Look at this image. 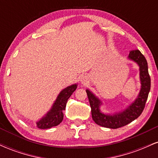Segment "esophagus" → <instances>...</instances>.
<instances>
[{"label": "esophagus", "instance_id": "obj_1", "mask_svg": "<svg viewBox=\"0 0 158 158\" xmlns=\"http://www.w3.org/2000/svg\"><path fill=\"white\" fill-rule=\"evenodd\" d=\"M88 80H89V77H88V76L86 75V74H85V75H82L81 77L80 81H81V83L82 85H86L87 83L89 81Z\"/></svg>", "mask_w": 158, "mask_h": 158}]
</instances>
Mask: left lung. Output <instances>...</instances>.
I'll return each mask as SVG.
<instances>
[{
    "mask_svg": "<svg viewBox=\"0 0 158 158\" xmlns=\"http://www.w3.org/2000/svg\"><path fill=\"white\" fill-rule=\"evenodd\" d=\"M128 58L139 65L141 88L137 99L126 109L112 115L103 114L99 109L102 102L91 91L86 90L91 108L92 118L99 126L114 129L120 128L137 119L144 109L151 88V79L148 71L147 61L139 50H131Z\"/></svg>",
    "mask_w": 158,
    "mask_h": 158,
    "instance_id": "8db88e82",
    "label": "left lung"
}]
</instances>
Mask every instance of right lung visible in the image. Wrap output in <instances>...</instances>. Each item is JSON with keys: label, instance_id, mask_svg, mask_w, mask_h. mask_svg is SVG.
Here are the masks:
<instances>
[{"label": "right lung", "instance_id": "right-lung-1", "mask_svg": "<svg viewBox=\"0 0 158 158\" xmlns=\"http://www.w3.org/2000/svg\"><path fill=\"white\" fill-rule=\"evenodd\" d=\"M77 88V85L74 84L61 90L52 105L51 109L45 114L44 117L36 123L38 128L40 129H48L60 124L63 120V110H65L68 99L75 91Z\"/></svg>", "mask_w": 158, "mask_h": 158}]
</instances>
